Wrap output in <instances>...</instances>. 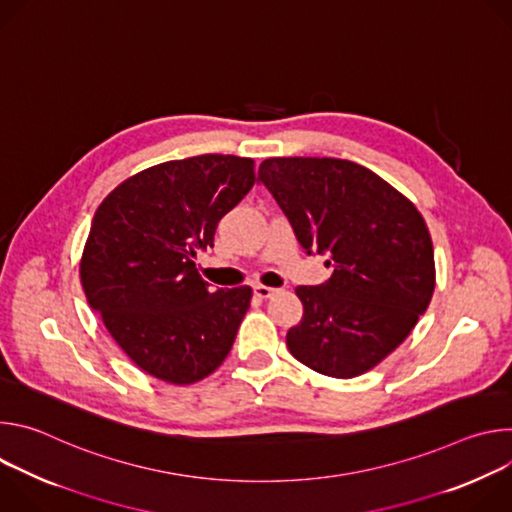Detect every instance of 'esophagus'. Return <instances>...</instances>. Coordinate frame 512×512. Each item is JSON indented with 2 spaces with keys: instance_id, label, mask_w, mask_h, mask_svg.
I'll use <instances>...</instances> for the list:
<instances>
[{
  "instance_id": "esophagus-1",
  "label": "esophagus",
  "mask_w": 512,
  "mask_h": 512,
  "mask_svg": "<svg viewBox=\"0 0 512 512\" xmlns=\"http://www.w3.org/2000/svg\"><path fill=\"white\" fill-rule=\"evenodd\" d=\"M253 291H255V296H257V298H261V300H267V298H271L273 294H277V289H275V287L261 285V283H257V285L253 287Z\"/></svg>"
}]
</instances>
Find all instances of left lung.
<instances>
[{
  "instance_id": "1",
  "label": "left lung",
  "mask_w": 512,
  "mask_h": 512,
  "mask_svg": "<svg viewBox=\"0 0 512 512\" xmlns=\"http://www.w3.org/2000/svg\"><path fill=\"white\" fill-rule=\"evenodd\" d=\"M257 182L300 245L332 267L326 283L296 287L304 316L287 330L289 352L334 379L375 369L433 296V245L421 212L369 168L338 158H269Z\"/></svg>"
}]
</instances>
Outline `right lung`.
Masks as SVG:
<instances>
[{
  "label": "right lung",
  "instance_id": "1",
  "mask_svg": "<svg viewBox=\"0 0 512 512\" xmlns=\"http://www.w3.org/2000/svg\"><path fill=\"white\" fill-rule=\"evenodd\" d=\"M255 182L251 158L204 154L123 180L99 204L81 257L89 306L137 367L192 385L221 367L249 285L210 291L194 257Z\"/></svg>",
  "mask_w": 512,
  "mask_h": 512
}]
</instances>
